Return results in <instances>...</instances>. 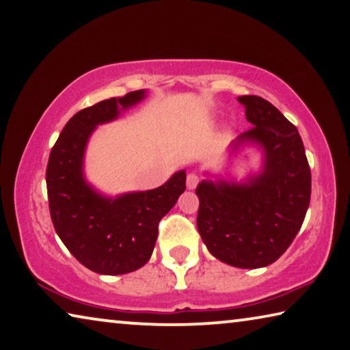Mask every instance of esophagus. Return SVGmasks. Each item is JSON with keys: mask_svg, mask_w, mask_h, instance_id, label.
Returning a JSON list of instances; mask_svg holds the SVG:
<instances>
[{"mask_svg": "<svg viewBox=\"0 0 350 350\" xmlns=\"http://www.w3.org/2000/svg\"><path fill=\"white\" fill-rule=\"evenodd\" d=\"M198 183H200V176H198L197 174H189V175H187L186 185H187L189 189H196Z\"/></svg>", "mask_w": 350, "mask_h": 350, "instance_id": "esophagus-1", "label": "esophagus"}]
</instances>
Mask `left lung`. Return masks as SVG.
<instances>
[{"label": "left lung", "instance_id": "obj_1", "mask_svg": "<svg viewBox=\"0 0 350 350\" xmlns=\"http://www.w3.org/2000/svg\"><path fill=\"white\" fill-rule=\"evenodd\" d=\"M237 100L253 127L236 144L259 142L265 167L245 185L200 183L197 228L219 260L237 268H260L276 262L299 232L310 204L312 175L295 125L259 96Z\"/></svg>", "mask_w": 350, "mask_h": 350}]
</instances>
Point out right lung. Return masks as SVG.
Returning a JSON list of instances; mask_svg holds the SVG:
<instances>
[{"instance_id": "1", "label": "right lung", "mask_w": 350, "mask_h": 350, "mask_svg": "<svg viewBox=\"0 0 350 350\" xmlns=\"http://www.w3.org/2000/svg\"><path fill=\"white\" fill-rule=\"evenodd\" d=\"M142 97V90L130 91L74 114L55 141L46 167L55 232L83 267L99 274H125L146 265L157 242L159 220L186 189L185 170L152 191L114 200L100 197L83 180V150L91 131L97 124L116 118L119 107L129 108Z\"/></svg>"}]
</instances>
